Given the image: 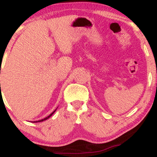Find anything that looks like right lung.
I'll return each instance as SVG.
<instances>
[{
  "label": "right lung",
  "instance_id": "1",
  "mask_svg": "<svg viewBox=\"0 0 157 157\" xmlns=\"http://www.w3.org/2000/svg\"><path fill=\"white\" fill-rule=\"evenodd\" d=\"M55 111H56V110H55ZM55 111H53V112H52V113H51V114H50L49 115V116H48L47 117H46V118H44V119H43V120H38V121H35V122H43V121H44V120H47V119H48V118H49L50 117H51L52 116V114H53V113H55Z\"/></svg>",
  "mask_w": 157,
  "mask_h": 157
}]
</instances>
